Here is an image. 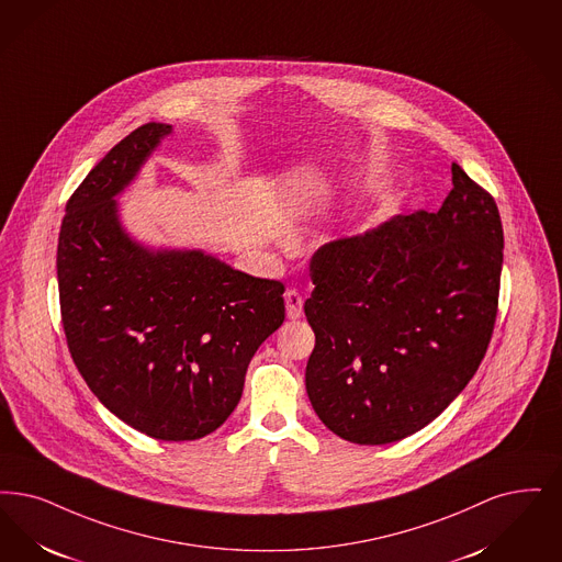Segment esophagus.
Returning <instances> with one entry per match:
<instances>
[{
    "label": "esophagus",
    "instance_id": "34e87169",
    "mask_svg": "<svg viewBox=\"0 0 562 562\" xmlns=\"http://www.w3.org/2000/svg\"><path fill=\"white\" fill-rule=\"evenodd\" d=\"M284 303H286V315L291 319H299L303 315V296L299 294V291L289 289L284 292Z\"/></svg>",
    "mask_w": 562,
    "mask_h": 562
}]
</instances>
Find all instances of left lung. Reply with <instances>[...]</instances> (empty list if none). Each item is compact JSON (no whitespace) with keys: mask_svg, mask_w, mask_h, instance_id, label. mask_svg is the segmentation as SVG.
<instances>
[{"mask_svg":"<svg viewBox=\"0 0 562 562\" xmlns=\"http://www.w3.org/2000/svg\"><path fill=\"white\" fill-rule=\"evenodd\" d=\"M437 213L416 211L315 250L305 386L345 441L427 427L469 384L497 315L504 232L494 196L451 165Z\"/></svg>","mask_w":562,"mask_h":562,"instance_id":"left-lung-1","label":"left lung"}]
</instances>
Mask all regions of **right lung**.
Masks as SVG:
<instances>
[{"label":"right lung","instance_id":"add662e5","mask_svg":"<svg viewBox=\"0 0 562 562\" xmlns=\"http://www.w3.org/2000/svg\"><path fill=\"white\" fill-rule=\"evenodd\" d=\"M171 132L146 123L91 169L68 199L56 268L68 351L91 393L153 439L194 441L240 402L255 351L284 322V284L123 229L114 196Z\"/></svg>","mask_w":562,"mask_h":562}]
</instances>
